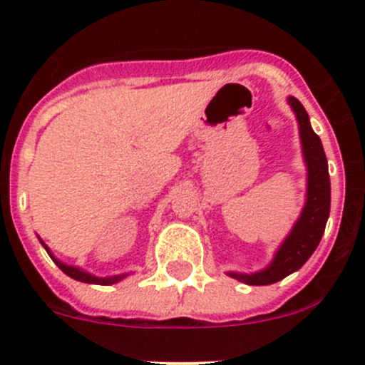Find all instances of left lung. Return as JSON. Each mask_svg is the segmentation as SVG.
Instances as JSON below:
<instances>
[{
    "label": "left lung",
    "instance_id": "1",
    "mask_svg": "<svg viewBox=\"0 0 365 365\" xmlns=\"http://www.w3.org/2000/svg\"><path fill=\"white\" fill-rule=\"evenodd\" d=\"M288 104L292 106L297 116L302 153H304V162L307 168L305 205L302 208L300 217L293 224L288 237L279 245L268 267H264L263 270L252 272V274L227 272L230 277L249 286L274 284V282L288 277L293 272L300 270L319 245L330 215V176L322 139L312 130L309 114L304 106L298 102V98L288 97Z\"/></svg>",
    "mask_w": 365,
    "mask_h": 365
}]
</instances>
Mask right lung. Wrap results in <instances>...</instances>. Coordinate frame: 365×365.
Masks as SVG:
<instances>
[{
  "mask_svg": "<svg viewBox=\"0 0 365 365\" xmlns=\"http://www.w3.org/2000/svg\"><path fill=\"white\" fill-rule=\"evenodd\" d=\"M38 240H40V244L43 245V249H46L47 254H49V256H51V259H53L54 263L58 264V268H60V270L63 272V274H67L68 277L76 279V281H79V282H88V284L109 286V284H114V282H120L121 279H125L128 275V274H120V275H109V277H97V275L90 274V272L83 270V268L73 267V264H67V263H63V261H60L56 256H54L53 252H51V249L47 247L46 244H43L42 238L38 237Z\"/></svg>",
  "mask_w": 365,
  "mask_h": 365,
  "instance_id": "add662e5",
  "label": "right lung"
}]
</instances>
